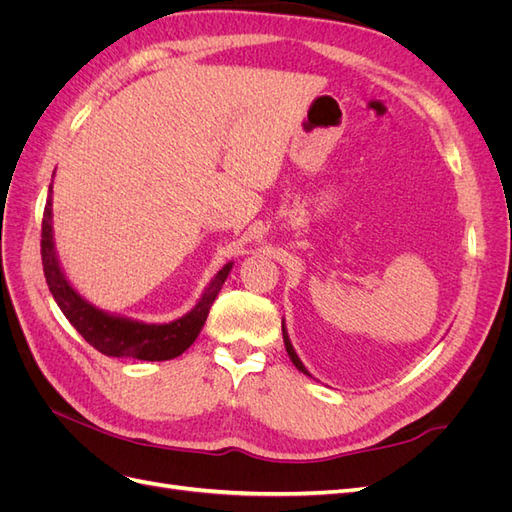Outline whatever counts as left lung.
Returning <instances> with one entry per match:
<instances>
[{"instance_id":"left-lung-1","label":"left lung","mask_w":512,"mask_h":512,"mask_svg":"<svg viewBox=\"0 0 512 512\" xmlns=\"http://www.w3.org/2000/svg\"><path fill=\"white\" fill-rule=\"evenodd\" d=\"M282 335H284V346H286V352H288V356H290V361H292V365L297 367L301 374H305V376H312L309 374V371L305 369V365L301 363V359H299V354L294 352V348H292V342H290V337H288V331H286V322H284V318H282Z\"/></svg>"}]
</instances>
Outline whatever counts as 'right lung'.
Segmentation results:
<instances>
[{"mask_svg":"<svg viewBox=\"0 0 512 512\" xmlns=\"http://www.w3.org/2000/svg\"><path fill=\"white\" fill-rule=\"evenodd\" d=\"M42 265L44 277L53 299L59 309L70 320L72 327L79 331L87 342L106 356H123V359L138 361H170L188 350L205 327L209 309L222 290L226 277L235 262L226 265L215 273L213 280L200 294L198 303L188 314L173 322H143L128 316L104 312V309L89 303L83 294L76 290L61 267L55 232H53V183L49 185V198H46L44 220H42Z\"/></svg>","mask_w":512,"mask_h":512,"instance_id":"right-lung-1","label":"right lung"}]
</instances>
